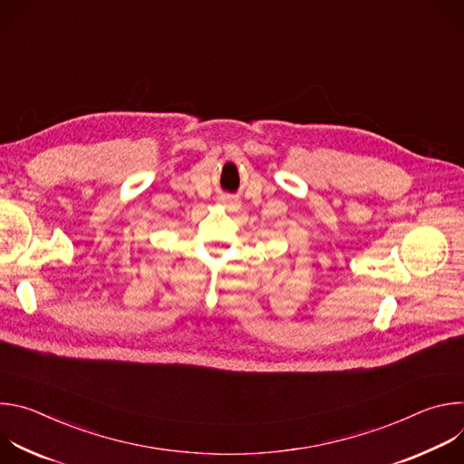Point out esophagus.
<instances>
[{
	"mask_svg": "<svg viewBox=\"0 0 464 464\" xmlns=\"http://www.w3.org/2000/svg\"><path fill=\"white\" fill-rule=\"evenodd\" d=\"M220 202H222L224 206H231V204H233V198H231V196H222Z\"/></svg>",
	"mask_w": 464,
	"mask_h": 464,
	"instance_id": "obj_1",
	"label": "esophagus"
}]
</instances>
